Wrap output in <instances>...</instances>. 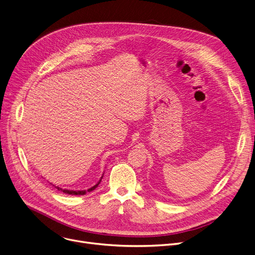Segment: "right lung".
<instances>
[{"instance_id":"right-lung-1","label":"right lung","mask_w":255,"mask_h":255,"mask_svg":"<svg viewBox=\"0 0 255 255\" xmlns=\"http://www.w3.org/2000/svg\"><path fill=\"white\" fill-rule=\"evenodd\" d=\"M102 178H103V177H102ZM102 178H101V180H102ZM101 180H100V181H99L95 186L91 187V188L87 189V190H70V189H63V188H59V187H57V186H55V188H57L58 190H62L64 193H67V194H74V196H83V194H85L86 192H89V191H92V190L96 189V188L98 187V185L100 184Z\"/></svg>"}]
</instances>
